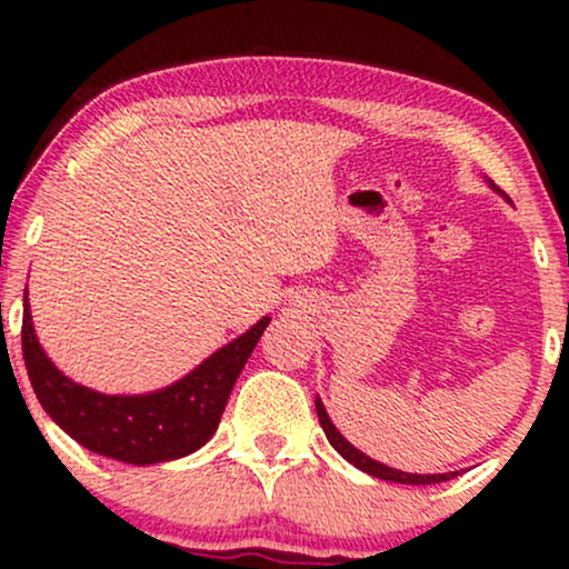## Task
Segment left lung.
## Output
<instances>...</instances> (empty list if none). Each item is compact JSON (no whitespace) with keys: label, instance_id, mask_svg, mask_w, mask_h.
Returning <instances> with one entry per match:
<instances>
[{"label":"left lung","instance_id":"1","mask_svg":"<svg viewBox=\"0 0 569 569\" xmlns=\"http://www.w3.org/2000/svg\"><path fill=\"white\" fill-rule=\"evenodd\" d=\"M489 184H492V181H489ZM492 189H495V192L502 194V189L498 184H492ZM316 411H318V420H321V426H323L326 439H329L331 447H335L337 452L345 457V460L352 462L358 471L377 476V479H382V481H396V485H439V481H449V479H455V476H457V471H452V473H430V476L407 473V471H396V468H390V466H382V462L371 460L369 455H363L361 449L352 447V443L345 439L342 433H339V430L335 428V422H331V417L326 415L321 398H316Z\"/></svg>","mask_w":569,"mask_h":569}]
</instances>
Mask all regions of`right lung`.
Here are the masks:
<instances>
[{"mask_svg":"<svg viewBox=\"0 0 569 569\" xmlns=\"http://www.w3.org/2000/svg\"><path fill=\"white\" fill-rule=\"evenodd\" d=\"M267 323L270 318H262L179 382L143 396L98 393L61 375L39 348L26 297L21 342L31 388L56 426L90 452L130 466H154L192 455L211 439L232 385L264 335Z\"/></svg>","mask_w":569,"mask_h":569,"instance_id":"add662e5","label":"right lung"}]
</instances>
